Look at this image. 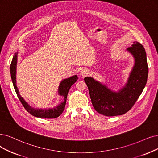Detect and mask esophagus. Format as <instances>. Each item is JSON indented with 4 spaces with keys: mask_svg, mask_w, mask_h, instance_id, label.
Listing matches in <instances>:
<instances>
[{
    "mask_svg": "<svg viewBox=\"0 0 158 158\" xmlns=\"http://www.w3.org/2000/svg\"><path fill=\"white\" fill-rule=\"evenodd\" d=\"M89 70H87V69H83L82 71L81 72V75L83 76V77H85V76H86L87 75L89 74Z\"/></svg>",
    "mask_w": 158,
    "mask_h": 158,
    "instance_id": "obj_1",
    "label": "esophagus"
}]
</instances>
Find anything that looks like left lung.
<instances>
[{
  "label": "left lung",
  "instance_id": "1",
  "mask_svg": "<svg viewBox=\"0 0 158 158\" xmlns=\"http://www.w3.org/2000/svg\"><path fill=\"white\" fill-rule=\"evenodd\" d=\"M129 51L135 58V66L126 86L118 92H114L106 86L92 77H85L92 106L98 113L104 116H113L126 113L132 108L147 84L148 67L144 47L133 42Z\"/></svg>",
  "mask_w": 158,
  "mask_h": 158
}]
</instances>
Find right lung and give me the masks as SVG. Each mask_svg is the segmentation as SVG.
I'll use <instances>...</instances> for the list:
<instances>
[{
	"label": "right lung",
	"mask_w": 158,
	"mask_h": 158,
	"mask_svg": "<svg viewBox=\"0 0 158 158\" xmlns=\"http://www.w3.org/2000/svg\"><path fill=\"white\" fill-rule=\"evenodd\" d=\"M16 64H17V54L15 53V56H14L13 59L11 60V65H10V73H11V77L12 80V83L14 85V87L16 94L18 97L19 100H20L21 103L25 107V109L27 111L31 114L32 116H36L38 118H55L59 116L62 112L64 111V108L66 106V100H67V96L68 94V92L71 86L76 82L77 80L78 77L77 75H74L72 77H69L68 79L63 80L60 86H59V94L60 96H62L64 98V101L60 105L55 107V109H47V110H42V109H36L31 107L24 100L21 95L19 94L18 89L16 86Z\"/></svg>",
	"instance_id": "1"
}]
</instances>
